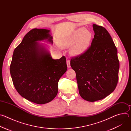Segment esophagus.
Wrapping results in <instances>:
<instances>
[{"instance_id": "obj_1", "label": "esophagus", "mask_w": 131, "mask_h": 131, "mask_svg": "<svg viewBox=\"0 0 131 131\" xmlns=\"http://www.w3.org/2000/svg\"><path fill=\"white\" fill-rule=\"evenodd\" d=\"M66 63H67V65L68 68H70V60H67Z\"/></svg>"}]
</instances>
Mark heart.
<instances>
[{"label":"heart","mask_w":131,"mask_h":131,"mask_svg":"<svg viewBox=\"0 0 131 131\" xmlns=\"http://www.w3.org/2000/svg\"><path fill=\"white\" fill-rule=\"evenodd\" d=\"M93 38L91 31L84 27L74 30L68 35L59 41L61 48H66L72 45L70 52L73 56H80L84 54L89 49Z\"/></svg>","instance_id":"b5f03b06"}]
</instances>
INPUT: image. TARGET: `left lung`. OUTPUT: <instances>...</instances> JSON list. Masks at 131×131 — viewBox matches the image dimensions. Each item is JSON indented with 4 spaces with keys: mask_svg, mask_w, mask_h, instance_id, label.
Wrapping results in <instances>:
<instances>
[{
    "mask_svg": "<svg viewBox=\"0 0 131 131\" xmlns=\"http://www.w3.org/2000/svg\"><path fill=\"white\" fill-rule=\"evenodd\" d=\"M93 28L95 35L88 50L70 60L79 94L92 102L104 99L115 90L119 69L117 49L109 33L101 26L93 24Z\"/></svg>",
    "mask_w": 131,
    "mask_h": 131,
    "instance_id": "obj_1",
    "label": "left lung"
}]
</instances>
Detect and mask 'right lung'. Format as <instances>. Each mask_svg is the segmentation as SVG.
I'll return each mask as SVG.
<instances>
[{"label":"right lung","mask_w":131,"mask_h":131,"mask_svg":"<svg viewBox=\"0 0 131 131\" xmlns=\"http://www.w3.org/2000/svg\"><path fill=\"white\" fill-rule=\"evenodd\" d=\"M50 30L34 28L24 36L15 49L10 66L13 85L19 94L29 101L44 104L58 92V82L66 71V58L52 59L49 52L37 41L53 43Z\"/></svg>","instance_id":"right-lung-1"}]
</instances>
